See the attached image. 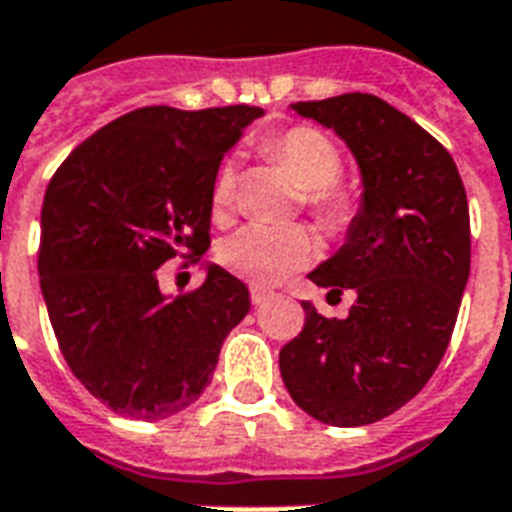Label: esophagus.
<instances>
[{
	"instance_id": "34e87169",
	"label": "esophagus",
	"mask_w": 512,
	"mask_h": 512,
	"mask_svg": "<svg viewBox=\"0 0 512 512\" xmlns=\"http://www.w3.org/2000/svg\"><path fill=\"white\" fill-rule=\"evenodd\" d=\"M249 298H252V303H255V306H263V303H268V300L273 298V292L260 290V287H252V292H249Z\"/></svg>"
}]
</instances>
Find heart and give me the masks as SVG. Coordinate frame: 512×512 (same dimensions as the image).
I'll use <instances>...</instances> for the list:
<instances>
[{
	"instance_id": "heart-1",
	"label": "heart",
	"mask_w": 512,
	"mask_h": 512,
	"mask_svg": "<svg viewBox=\"0 0 512 512\" xmlns=\"http://www.w3.org/2000/svg\"><path fill=\"white\" fill-rule=\"evenodd\" d=\"M271 158L290 171L292 179L306 190L308 206L319 214L327 228H343L354 217L357 201L335 179L341 177L343 158L333 139L314 126H295L265 142ZM236 193L233 163H222L212 190V209L217 217L228 212ZM220 263L233 276L255 287H271L284 276L308 265L317 255V244L306 228H268L247 225L220 244Z\"/></svg>"
}]
</instances>
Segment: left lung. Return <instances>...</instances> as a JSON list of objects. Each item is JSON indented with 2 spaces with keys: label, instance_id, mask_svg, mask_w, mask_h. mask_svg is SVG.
I'll return each instance as SVG.
<instances>
[{
  "label": "left lung",
  "instance_id": "8db88e82",
  "mask_svg": "<svg viewBox=\"0 0 512 512\" xmlns=\"http://www.w3.org/2000/svg\"><path fill=\"white\" fill-rule=\"evenodd\" d=\"M360 166L362 198L333 257L308 279L357 295L346 319L303 303L306 325L279 351L295 403L322 424L362 427L419 395L443 360L470 276V209L443 144L370 93L298 101Z\"/></svg>",
  "mask_w": 512,
  "mask_h": 512
}]
</instances>
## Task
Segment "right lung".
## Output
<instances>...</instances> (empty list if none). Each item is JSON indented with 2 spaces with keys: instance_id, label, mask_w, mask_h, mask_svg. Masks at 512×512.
I'll return each instance as SVG.
<instances>
[{
  "instance_id": "right-lung-1",
  "label": "right lung",
  "mask_w": 512,
  "mask_h": 512,
  "mask_svg": "<svg viewBox=\"0 0 512 512\" xmlns=\"http://www.w3.org/2000/svg\"><path fill=\"white\" fill-rule=\"evenodd\" d=\"M260 107H142L77 144L42 201L39 287L80 384L131 419L185 411L212 381L222 341L249 314V290L217 263L171 298L166 260L209 249L222 155Z\"/></svg>"
}]
</instances>
